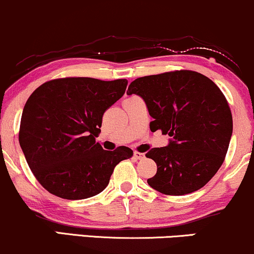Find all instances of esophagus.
I'll return each instance as SVG.
<instances>
[{"instance_id": "obj_1", "label": "esophagus", "mask_w": 254, "mask_h": 254, "mask_svg": "<svg viewBox=\"0 0 254 254\" xmlns=\"http://www.w3.org/2000/svg\"><path fill=\"white\" fill-rule=\"evenodd\" d=\"M133 157L136 159H144L145 158V155H144V153H142V152H138V151H134L133 152Z\"/></svg>"}]
</instances>
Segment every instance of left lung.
Segmentation results:
<instances>
[{
    "label": "left lung",
    "instance_id": "obj_1",
    "mask_svg": "<svg viewBox=\"0 0 254 254\" xmlns=\"http://www.w3.org/2000/svg\"><path fill=\"white\" fill-rule=\"evenodd\" d=\"M127 94L145 101L153 118L151 131L172 137L168 146L153 147L145 155L157 164L147 184L168 195L188 194L206 185L224 163L232 136V114L220 89L197 71L175 70L139 77Z\"/></svg>",
    "mask_w": 254,
    "mask_h": 254
}]
</instances>
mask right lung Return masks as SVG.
<instances>
[{"label": "right lung", "instance_id": "add662e5", "mask_svg": "<svg viewBox=\"0 0 254 254\" xmlns=\"http://www.w3.org/2000/svg\"><path fill=\"white\" fill-rule=\"evenodd\" d=\"M127 79L65 77L38 86L24 105L18 140L35 178L50 193L77 200L107 188L115 166L133 151L103 150L96 138L104 112L127 89Z\"/></svg>", "mask_w": 254, "mask_h": 254}]
</instances>
